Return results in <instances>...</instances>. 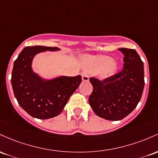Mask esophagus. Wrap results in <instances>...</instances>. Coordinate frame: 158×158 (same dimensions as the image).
<instances>
[{"label":"esophagus","mask_w":158,"mask_h":158,"mask_svg":"<svg viewBox=\"0 0 158 158\" xmlns=\"http://www.w3.org/2000/svg\"><path fill=\"white\" fill-rule=\"evenodd\" d=\"M81 76H82L83 81H89V77L87 72H83L82 74H81Z\"/></svg>","instance_id":"1"}]
</instances>
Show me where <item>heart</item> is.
<instances>
[{
    "instance_id": "obj_1",
    "label": "heart",
    "mask_w": 158,
    "mask_h": 158,
    "mask_svg": "<svg viewBox=\"0 0 158 158\" xmlns=\"http://www.w3.org/2000/svg\"><path fill=\"white\" fill-rule=\"evenodd\" d=\"M82 63L88 69L93 72H99L103 77L112 75L117 71V65L114 63L113 58L109 56H84Z\"/></svg>"
}]
</instances>
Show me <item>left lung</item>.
Returning <instances> with one entry per match:
<instances>
[{"label": "left lung", "mask_w": 158, "mask_h": 158, "mask_svg": "<svg viewBox=\"0 0 158 158\" xmlns=\"http://www.w3.org/2000/svg\"><path fill=\"white\" fill-rule=\"evenodd\" d=\"M124 54L123 68L100 80L91 77L93 93L89 103L99 117L118 121L126 117L140 101L144 89L143 62L134 49L118 48Z\"/></svg>", "instance_id": "obj_1"}]
</instances>
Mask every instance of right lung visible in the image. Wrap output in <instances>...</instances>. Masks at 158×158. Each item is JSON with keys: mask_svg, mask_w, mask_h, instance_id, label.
I'll return each mask as SVG.
<instances>
[{"mask_svg": "<svg viewBox=\"0 0 158 158\" xmlns=\"http://www.w3.org/2000/svg\"><path fill=\"white\" fill-rule=\"evenodd\" d=\"M56 47L27 46L14 62L11 83L18 103L33 117L47 119L59 115L82 81L81 75L44 81L32 71L33 56Z\"/></svg>", "mask_w": 158, "mask_h": 158, "instance_id": "add662e5", "label": "right lung"}]
</instances>
